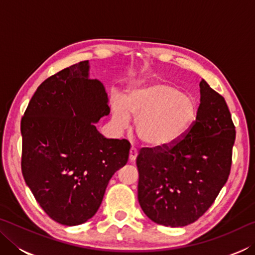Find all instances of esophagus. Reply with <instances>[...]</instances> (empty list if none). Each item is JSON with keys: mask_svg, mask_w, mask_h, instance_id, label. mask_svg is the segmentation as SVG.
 I'll return each mask as SVG.
<instances>
[{"mask_svg": "<svg viewBox=\"0 0 255 255\" xmlns=\"http://www.w3.org/2000/svg\"><path fill=\"white\" fill-rule=\"evenodd\" d=\"M137 149L133 147L130 148V150H129V161L130 162H135V159H136V157H137Z\"/></svg>", "mask_w": 255, "mask_h": 255, "instance_id": "34e87169", "label": "esophagus"}]
</instances>
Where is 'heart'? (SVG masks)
Instances as JSON below:
<instances>
[{"label": "heart", "mask_w": 255, "mask_h": 255, "mask_svg": "<svg viewBox=\"0 0 255 255\" xmlns=\"http://www.w3.org/2000/svg\"><path fill=\"white\" fill-rule=\"evenodd\" d=\"M111 109L119 127H126L130 116L135 117L138 137L154 148H166L178 143L197 117L195 100L164 82L132 86L125 99H112Z\"/></svg>", "instance_id": "1"}]
</instances>
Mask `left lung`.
<instances>
[{"mask_svg":"<svg viewBox=\"0 0 255 255\" xmlns=\"http://www.w3.org/2000/svg\"><path fill=\"white\" fill-rule=\"evenodd\" d=\"M195 123L166 148H141L136 164L138 201L145 215L163 226L196 222L214 204L231 172L235 126L225 99L200 82Z\"/></svg>","mask_w":255,"mask_h":255,"instance_id":"8db88e82","label":"left lung"}]
</instances>
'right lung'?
Segmentation results:
<instances>
[{"label":"right lung","instance_id":"right-lung-1","mask_svg":"<svg viewBox=\"0 0 255 255\" xmlns=\"http://www.w3.org/2000/svg\"><path fill=\"white\" fill-rule=\"evenodd\" d=\"M89 71L84 60L48 77L21 120L25 183L45 213L66 226L96 215L130 149L127 139H109L98 131L94 124L110 114L109 99Z\"/></svg>","mask_w":255,"mask_h":255}]
</instances>
